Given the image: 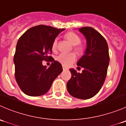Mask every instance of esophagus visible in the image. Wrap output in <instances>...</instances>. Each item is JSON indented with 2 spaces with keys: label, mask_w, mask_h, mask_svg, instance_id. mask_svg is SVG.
I'll use <instances>...</instances> for the list:
<instances>
[{
  "label": "esophagus",
  "mask_w": 126,
  "mask_h": 126,
  "mask_svg": "<svg viewBox=\"0 0 126 126\" xmlns=\"http://www.w3.org/2000/svg\"><path fill=\"white\" fill-rule=\"evenodd\" d=\"M66 69H67V68H66V67L63 66V71H65V70H66Z\"/></svg>",
  "instance_id": "34e87169"
}]
</instances>
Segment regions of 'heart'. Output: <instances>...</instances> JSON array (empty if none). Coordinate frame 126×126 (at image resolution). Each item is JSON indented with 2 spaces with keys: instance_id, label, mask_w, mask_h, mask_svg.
<instances>
[{
  "instance_id": "1",
  "label": "heart",
  "mask_w": 126,
  "mask_h": 126,
  "mask_svg": "<svg viewBox=\"0 0 126 126\" xmlns=\"http://www.w3.org/2000/svg\"><path fill=\"white\" fill-rule=\"evenodd\" d=\"M65 38L71 43V45L73 46V50L77 54H80L83 52V47L81 44V39L79 35L75 33L69 32L66 33ZM58 47V38H55L53 41L52 44V49L54 51H56ZM56 60L57 62L64 66H69L72 64L76 60V56L74 53L69 54H60L57 57Z\"/></svg>"
}]
</instances>
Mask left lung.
Here are the masks:
<instances>
[{
    "label": "left lung",
    "instance_id": "1",
    "mask_svg": "<svg viewBox=\"0 0 126 126\" xmlns=\"http://www.w3.org/2000/svg\"><path fill=\"white\" fill-rule=\"evenodd\" d=\"M79 31L87 40L85 52L77 63L83 70L79 73L69 69L71 78L66 87L72 96L88 99L94 96L104 84L110 60L109 47L105 39L93 28L85 27Z\"/></svg>",
    "mask_w": 126,
    "mask_h": 126
}]
</instances>
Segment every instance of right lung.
<instances>
[{
  "label": "right lung",
  "mask_w": 126,
  "mask_h": 126,
  "mask_svg": "<svg viewBox=\"0 0 126 126\" xmlns=\"http://www.w3.org/2000/svg\"><path fill=\"white\" fill-rule=\"evenodd\" d=\"M64 30L39 25L29 29L19 38L14 56L15 74L17 85L25 94H46L62 72V64L49 54L52 52L54 40ZM43 60L53 63L47 68L42 65Z\"/></svg>",
  "instance_id": "obj_1"
}]
</instances>
